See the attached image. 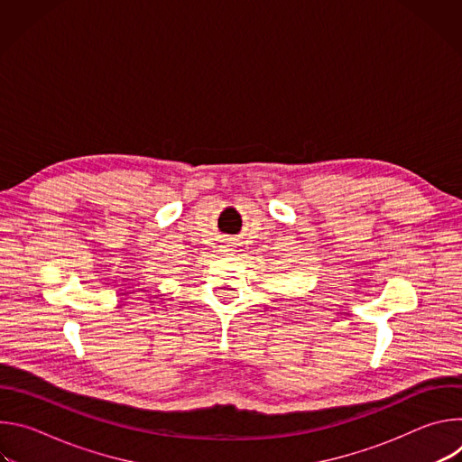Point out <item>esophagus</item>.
Returning <instances> with one entry per match:
<instances>
[{
  "mask_svg": "<svg viewBox=\"0 0 462 462\" xmlns=\"http://www.w3.org/2000/svg\"><path fill=\"white\" fill-rule=\"evenodd\" d=\"M230 250H232V248H228V246H225V250H223V252H230Z\"/></svg>",
  "mask_w": 462,
  "mask_h": 462,
  "instance_id": "obj_1",
  "label": "esophagus"
}]
</instances>
